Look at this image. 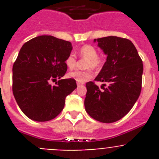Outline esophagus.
Masks as SVG:
<instances>
[{
    "instance_id": "esophagus-1",
    "label": "esophagus",
    "mask_w": 159,
    "mask_h": 159,
    "mask_svg": "<svg viewBox=\"0 0 159 159\" xmlns=\"http://www.w3.org/2000/svg\"><path fill=\"white\" fill-rule=\"evenodd\" d=\"M81 85H82V84H80V83H77V86L78 87L81 86Z\"/></svg>"
}]
</instances>
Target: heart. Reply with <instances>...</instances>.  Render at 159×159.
I'll return each instance as SVG.
<instances>
[{"instance_id":"b5f03b06","label":"heart","mask_w":159,"mask_h":159,"mask_svg":"<svg viewBox=\"0 0 159 159\" xmlns=\"http://www.w3.org/2000/svg\"><path fill=\"white\" fill-rule=\"evenodd\" d=\"M79 55L83 58L88 59L86 64H85V67H92L93 69L98 70L101 68L103 62H104L103 57L101 56L100 57L98 56L96 48L90 44L82 46L79 49ZM65 64L69 69L74 68L75 64H76V58L75 57V56L73 54H70L66 59ZM67 76L75 80L78 83H84L92 78V72L90 69L84 70V71L75 70V71L68 73Z\"/></svg>"}]
</instances>
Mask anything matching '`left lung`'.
<instances>
[{"label": "left lung", "mask_w": 159, "mask_h": 159, "mask_svg": "<svg viewBox=\"0 0 159 159\" xmlns=\"http://www.w3.org/2000/svg\"><path fill=\"white\" fill-rule=\"evenodd\" d=\"M94 42L107 56L95 79L104 84L99 88L94 82L87 83L85 110L97 121L114 123L126 116L139 97L143 61L128 39L107 36L95 39Z\"/></svg>", "instance_id": "1"}]
</instances>
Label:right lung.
Masks as SVG:
<instances>
[{
	"mask_svg": "<svg viewBox=\"0 0 159 159\" xmlns=\"http://www.w3.org/2000/svg\"><path fill=\"white\" fill-rule=\"evenodd\" d=\"M71 43L52 36H39L22 46L12 67V92L25 116L37 122L49 121L64 109L65 98L77 88L66 73ZM60 78L52 86L50 80Z\"/></svg>",
	"mask_w": 159,
	"mask_h": 159,
	"instance_id": "obj_1",
	"label": "right lung"
}]
</instances>
